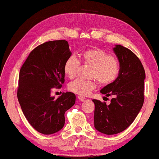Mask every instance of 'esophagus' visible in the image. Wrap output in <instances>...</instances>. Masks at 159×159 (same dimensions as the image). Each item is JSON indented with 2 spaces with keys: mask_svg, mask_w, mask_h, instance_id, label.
<instances>
[{
  "mask_svg": "<svg viewBox=\"0 0 159 159\" xmlns=\"http://www.w3.org/2000/svg\"><path fill=\"white\" fill-rule=\"evenodd\" d=\"M78 100H81V102H84V101H86V100H87V99H86V98L82 97V96H78Z\"/></svg>",
  "mask_w": 159,
  "mask_h": 159,
  "instance_id": "1",
  "label": "esophagus"
}]
</instances>
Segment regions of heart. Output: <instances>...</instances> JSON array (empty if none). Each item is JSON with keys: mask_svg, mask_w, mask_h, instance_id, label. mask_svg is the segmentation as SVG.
Listing matches in <instances>:
<instances>
[{"mask_svg": "<svg viewBox=\"0 0 159 159\" xmlns=\"http://www.w3.org/2000/svg\"><path fill=\"white\" fill-rule=\"evenodd\" d=\"M82 62L92 67L90 76L98 80L103 85L111 84L117 78L120 67L119 61L115 58L99 48H93L81 53ZM80 67V62L76 58L71 56L65 61L64 71L67 77L74 78ZM96 88V82L93 80L76 79L70 82L68 89L79 95H87Z\"/></svg>", "mask_w": 159, "mask_h": 159, "instance_id": "1", "label": "heart"}]
</instances>
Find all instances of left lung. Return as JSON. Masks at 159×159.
<instances>
[{"instance_id":"1","label":"left lung","mask_w":159,"mask_h":159,"mask_svg":"<svg viewBox=\"0 0 159 159\" xmlns=\"http://www.w3.org/2000/svg\"><path fill=\"white\" fill-rule=\"evenodd\" d=\"M120 63L118 77L100 90L106 97L113 96L106 105L98 100L94 103L95 129L106 135L123 131L131 125L144 103L145 72L141 61L131 51L120 45L113 48Z\"/></svg>"}]
</instances>
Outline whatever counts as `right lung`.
<instances>
[{"label":"right lung","instance_id":"right-lung-1","mask_svg":"<svg viewBox=\"0 0 159 159\" xmlns=\"http://www.w3.org/2000/svg\"><path fill=\"white\" fill-rule=\"evenodd\" d=\"M71 56L66 40H54L37 46L20 70L17 98L31 125L49 135L65 125V113L75 103V94L64 92L57 99L51 96L55 87L65 82L64 65Z\"/></svg>","mask_w":159,"mask_h":159}]
</instances>
